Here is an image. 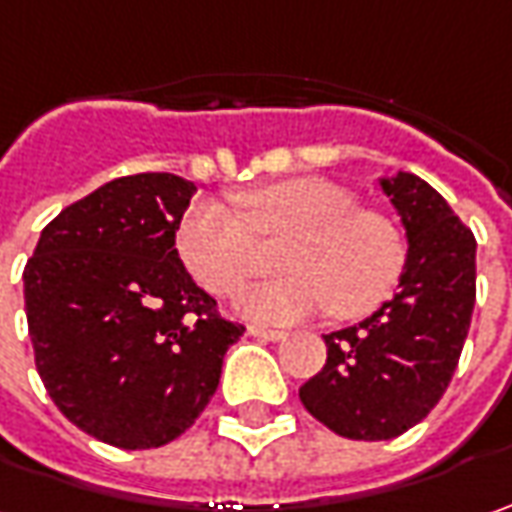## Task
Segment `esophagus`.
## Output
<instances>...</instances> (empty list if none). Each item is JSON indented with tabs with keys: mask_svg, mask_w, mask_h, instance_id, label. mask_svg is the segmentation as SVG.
Returning <instances> with one entry per match:
<instances>
[{
	"mask_svg": "<svg viewBox=\"0 0 512 512\" xmlns=\"http://www.w3.org/2000/svg\"><path fill=\"white\" fill-rule=\"evenodd\" d=\"M249 335L257 341H280L283 338L280 329H266V326H249Z\"/></svg>",
	"mask_w": 512,
	"mask_h": 512,
	"instance_id": "1",
	"label": "esophagus"
}]
</instances>
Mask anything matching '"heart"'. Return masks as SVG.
I'll use <instances>...</instances> for the list:
<instances>
[{
    "label": "heart",
    "mask_w": 512,
    "mask_h": 512,
    "mask_svg": "<svg viewBox=\"0 0 512 512\" xmlns=\"http://www.w3.org/2000/svg\"><path fill=\"white\" fill-rule=\"evenodd\" d=\"M240 214L220 200H200L183 214L174 243L189 275L212 295H234L260 269L257 237L286 234L278 266L289 269L255 286L243 309L257 321H295L332 309L364 318L395 292L407 240L384 212L355 206L329 180L298 177L240 197Z\"/></svg>",
    "instance_id": "b5f03b06"
}]
</instances>
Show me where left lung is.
I'll return each mask as SVG.
<instances>
[{"mask_svg": "<svg viewBox=\"0 0 512 512\" xmlns=\"http://www.w3.org/2000/svg\"><path fill=\"white\" fill-rule=\"evenodd\" d=\"M381 189L407 229L398 292L367 321L323 335L326 364L300 387L323 427L387 441L424 421L458 367L476 306V237L421 177L398 171Z\"/></svg>", "mask_w": 512, "mask_h": 512, "instance_id": "8db88e82", "label": "left lung"}]
</instances>
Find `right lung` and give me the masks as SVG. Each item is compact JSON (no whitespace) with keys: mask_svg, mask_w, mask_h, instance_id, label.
Instances as JSON below:
<instances>
[{"mask_svg":"<svg viewBox=\"0 0 512 512\" xmlns=\"http://www.w3.org/2000/svg\"><path fill=\"white\" fill-rule=\"evenodd\" d=\"M194 191L177 174L111 180L56 214L22 272L48 395L82 433L120 450L186 433L246 332L217 315L177 255Z\"/></svg>","mask_w":512,"mask_h":512,"instance_id":"add662e5","label":"right lung"}]
</instances>
